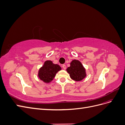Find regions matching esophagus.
<instances>
[{"instance_id":"34e87169","label":"esophagus","mask_w":125,"mask_h":125,"mask_svg":"<svg viewBox=\"0 0 125 125\" xmlns=\"http://www.w3.org/2000/svg\"><path fill=\"white\" fill-rule=\"evenodd\" d=\"M62 67L63 69L64 70H65V69H66V65H62Z\"/></svg>"}]
</instances>
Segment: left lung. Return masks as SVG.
I'll return each instance as SVG.
<instances>
[{"instance_id":"1","label":"left lung","mask_w":125,"mask_h":125,"mask_svg":"<svg viewBox=\"0 0 125 125\" xmlns=\"http://www.w3.org/2000/svg\"><path fill=\"white\" fill-rule=\"evenodd\" d=\"M66 69L70 77L75 81H80L86 76L85 68L78 60H73Z\"/></svg>"}]
</instances>
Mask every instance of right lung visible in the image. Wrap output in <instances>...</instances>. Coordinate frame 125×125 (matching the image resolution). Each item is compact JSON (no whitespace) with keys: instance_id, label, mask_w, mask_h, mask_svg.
<instances>
[{"instance_id":"right-lung-1","label":"right lung","mask_w":125,"mask_h":125,"mask_svg":"<svg viewBox=\"0 0 125 125\" xmlns=\"http://www.w3.org/2000/svg\"><path fill=\"white\" fill-rule=\"evenodd\" d=\"M62 70V68L57 64H55L51 60L45 61L38 71V77L44 83H49L56 76V73Z\"/></svg>"}]
</instances>
